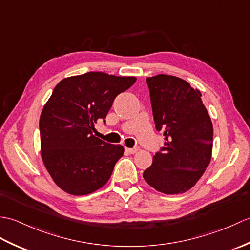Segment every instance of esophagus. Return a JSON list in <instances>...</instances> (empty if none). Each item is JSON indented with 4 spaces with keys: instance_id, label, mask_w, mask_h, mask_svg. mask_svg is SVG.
Listing matches in <instances>:
<instances>
[{
    "instance_id": "obj_1",
    "label": "esophagus",
    "mask_w": 250,
    "mask_h": 250,
    "mask_svg": "<svg viewBox=\"0 0 250 250\" xmlns=\"http://www.w3.org/2000/svg\"><path fill=\"white\" fill-rule=\"evenodd\" d=\"M125 150L128 151V152H130V153H132V155H133V153H136L137 152V148L136 147H134V148H125Z\"/></svg>"
}]
</instances>
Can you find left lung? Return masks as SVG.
<instances>
[{"label":"left lung","instance_id":"1","mask_svg":"<svg viewBox=\"0 0 250 250\" xmlns=\"http://www.w3.org/2000/svg\"><path fill=\"white\" fill-rule=\"evenodd\" d=\"M153 119L164 130V147L143 173L145 182L164 194L190 190L208 167L213 124L202 94L184 79L159 74L147 77Z\"/></svg>","mask_w":250,"mask_h":250}]
</instances>
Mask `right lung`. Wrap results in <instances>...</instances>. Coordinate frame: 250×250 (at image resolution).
<instances>
[{
    "label": "right lung",
    "mask_w": 250,
    "mask_h": 250,
    "mask_svg": "<svg viewBox=\"0 0 250 250\" xmlns=\"http://www.w3.org/2000/svg\"><path fill=\"white\" fill-rule=\"evenodd\" d=\"M135 81L133 76L89 72L62 79L54 89L40 118L41 155L63 191L84 195L108 182L125 148L103 142L92 132L117 95Z\"/></svg>",
    "instance_id": "add662e5"
}]
</instances>
